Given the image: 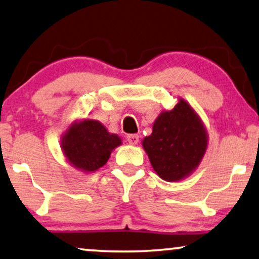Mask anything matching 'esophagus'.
<instances>
[{"instance_id":"esophagus-1","label":"esophagus","mask_w":259,"mask_h":259,"mask_svg":"<svg viewBox=\"0 0 259 259\" xmlns=\"http://www.w3.org/2000/svg\"><path fill=\"white\" fill-rule=\"evenodd\" d=\"M127 141H128L130 145H137L139 143V136L138 134H130V136H127Z\"/></svg>"}]
</instances>
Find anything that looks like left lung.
<instances>
[{
    "instance_id": "obj_1",
    "label": "left lung",
    "mask_w": 259,
    "mask_h": 259,
    "mask_svg": "<svg viewBox=\"0 0 259 259\" xmlns=\"http://www.w3.org/2000/svg\"><path fill=\"white\" fill-rule=\"evenodd\" d=\"M207 141V132L200 116L189 102L180 98L171 111L158 115L152 134L144 138L143 147L161 179L179 182L199 166Z\"/></svg>"
}]
</instances>
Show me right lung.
<instances>
[{"mask_svg": "<svg viewBox=\"0 0 259 259\" xmlns=\"http://www.w3.org/2000/svg\"><path fill=\"white\" fill-rule=\"evenodd\" d=\"M120 145L121 138L118 134L109 133L100 121L92 119L72 122L61 138L66 160L84 173L102 167Z\"/></svg>", "mask_w": 259, "mask_h": 259, "instance_id": "add662e5", "label": "right lung"}]
</instances>
